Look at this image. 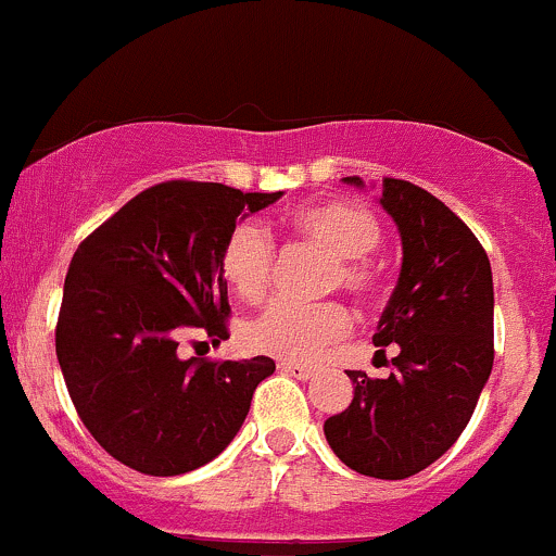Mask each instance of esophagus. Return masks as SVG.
Here are the masks:
<instances>
[{"label":"esophagus","instance_id":"34e87169","mask_svg":"<svg viewBox=\"0 0 556 556\" xmlns=\"http://www.w3.org/2000/svg\"><path fill=\"white\" fill-rule=\"evenodd\" d=\"M278 368L283 374L294 376V379H300V381H307L309 376H315V368L313 366H304V363H296V361H280Z\"/></svg>","mask_w":556,"mask_h":556}]
</instances>
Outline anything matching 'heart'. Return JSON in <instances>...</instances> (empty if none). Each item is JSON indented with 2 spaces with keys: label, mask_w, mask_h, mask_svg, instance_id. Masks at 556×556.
Returning a JSON list of instances; mask_svg holds the SVG:
<instances>
[{
  "label": "heart",
  "mask_w": 556,
  "mask_h": 556,
  "mask_svg": "<svg viewBox=\"0 0 556 556\" xmlns=\"http://www.w3.org/2000/svg\"><path fill=\"white\" fill-rule=\"evenodd\" d=\"M289 225L296 236L333 254L328 283L342 286L355 296H368L379 289V270L368 254L379 247L381 225L371 208L352 201H318L294 208ZM219 270L243 302L265 300L276 270V243L270 232L254 219H238L228 230L219 252ZM350 313L339 302L302 304L280 300L254 315L241 337L252 352L315 361L348 333Z\"/></svg>",
  "instance_id": "obj_1"
}]
</instances>
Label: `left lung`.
<instances>
[{
	"label": "left lung",
	"mask_w": 556,
	"mask_h": 556,
	"mask_svg": "<svg viewBox=\"0 0 556 556\" xmlns=\"http://www.w3.org/2000/svg\"><path fill=\"white\" fill-rule=\"evenodd\" d=\"M379 204L403 241L397 286L374 333L381 352L397 344L395 371H350L355 397L324 432L350 469L405 480L438 462L475 414L493 368V276L475 232L419 185L384 177Z\"/></svg>",
	"instance_id": "8db88e82"
}]
</instances>
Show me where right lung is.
<instances>
[{"label": "right lung", "instance_id": "1", "mask_svg": "<svg viewBox=\"0 0 556 556\" xmlns=\"http://www.w3.org/2000/svg\"><path fill=\"white\" fill-rule=\"evenodd\" d=\"M223 182L169 180L137 193L76 249L55 352L76 414L124 467L175 477L212 462L241 429L265 355H177L180 339H228L219 252L247 214L280 199Z\"/></svg>", "mask_w": 556, "mask_h": 556}]
</instances>
